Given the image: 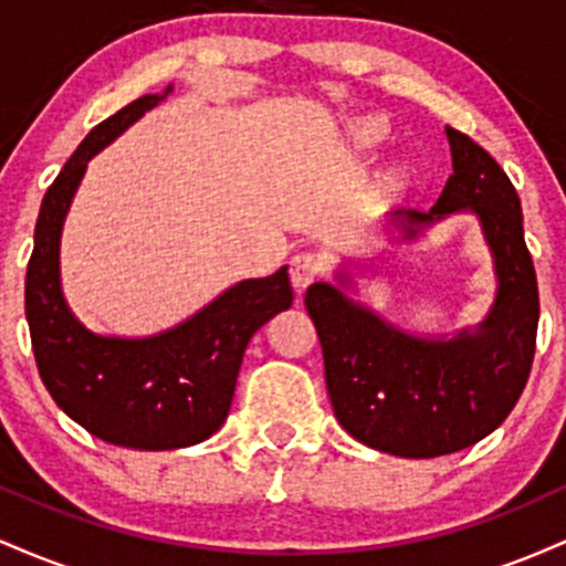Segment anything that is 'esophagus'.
I'll return each instance as SVG.
<instances>
[{"label":"esophagus","instance_id":"34e87169","mask_svg":"<svg viewBox=\"0 0 566 566\" xmlns=\"http://www.w3.org/2000/svg\"><path fill=\"white\" fill-rule=\"evenodd\" d=\"M324 274V261L316 252H297L292 255L290 261V279H292V287L297 292L308 287L311 282H316Z\"/></svg>","mask_w":566,"mask_h":566}]
</instances>
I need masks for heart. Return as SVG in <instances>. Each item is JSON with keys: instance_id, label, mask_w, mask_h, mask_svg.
I'll return each instance as SVG.
<instances>
[{"instance_id": "heart-1", "label": "heart", "mask_w": 566, "mask_h": 566, "mask_svg": "<svg viewBox=\"0 0 566 566\" xmlns=\"http://www.w3.org/2000/svg\"><path fill=\"white\" fill-rule=\"evenodd\" d=\"M382 135H386V125H382L380 119L361 122L359 129H356V140H359L361 146H375V143L382 140Z\"/></svg>"}]
</instances>
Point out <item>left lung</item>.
<instances>
[{"label":"left lung","instance_id":"obj_1","mask_svg":"<svg viewBox=\"0 0 566 566\" xmlns=\"http://www.w3.org/2000/svg\"><path fill=\"white\" fill-rule=\"evenodd\" d=\"M452 175L431 212H396L431 223L473 210L495 252L500 292L479 335L415 340L329 284L305 290L316 324L335 418L354 439L399 458H439L476 444L509 418L535 359L537 279L524 242L522 205L503 167L460 129L447 127ZM405 223L407 237L415 229Z\"/></svg>","mask_w":566,"mask_h":566}]
</instances>
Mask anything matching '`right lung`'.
<instances>
[{
	"label": "right lung",
	"mask_w": 566,
	"mask_h": 566,
	"mask_svg": "<svg viewBox=\"0 0 566 566\" xmlns=\"http://www.w3.org/2000/svg\"><path fill=\"white\" fill-rule=\"evenodd\" d=\"M165 95H143L90 129L44 193L25 269V319L44 388L84 431L133 450H178L212 437L229 415L247 343L292 303L287 269H279L239 282L186 324L146 340L97 337L71 316L57 282L71 197L87 161Z\"/></svg>",
	"instance_id": "right-lung-1"
}]
</instances>
